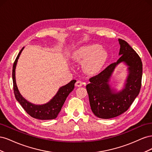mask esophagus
<instances>
[{
	"label": "esophagus",
	"mask_w": 152,
	"mask_h": 152,
	"mask_svg": "<svg viewBox=\"0 0 152 152\" xmlns=\"http://www.w3.org/2000/svg\"><path fill=\"white\" fill-rule=\"evenodd\" d=\"M83 85V82L80 80H77L75 83V86L77 87H81Z\"/></svg>",
	"instance_id": "1"
}]
</instances>
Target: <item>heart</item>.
I'll return each mask as SVG.
<instances>
[{"label": "heart", "instance_id": "1", "mask_svg": "<svg viewBox=\"0 0 152 152\" xmlns=\"http://www.w3.org/2000/svg\"><path fill=\"white\" fill-rule=\"evenodd\" d=\"M98 44H91L78 48L73 53L72 59L76 63H84V71L89 75H96L101 70L107 55Z\"/></svg>", "mask_w": 152, "mask_h": 152}]
</instances>
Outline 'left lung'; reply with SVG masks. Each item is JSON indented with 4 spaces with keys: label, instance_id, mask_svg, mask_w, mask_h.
<instances>
[{
    "label": "left lung",
    "instance_id": "8db88e82",
    "mask_svg": "<svg viewBox=\"0 0 152 152\" xmlns=\"http://www.w3.org/2000/svg\"><path fill=\"white\" fill-rule=\"evenodd\" d=\"M121 56L99 74L89 79L86 86L92 112L100 118L116 117L126 112L138 96L142 72L141 59L125 40L118 39ZM121 63L127 66V77L123 87L118 90L110 82L114 69Z\"/></svg>",
    "mask_w": 152,
    "mask_h": 152
}]
</instances>
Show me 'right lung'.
I'll list each match as a JSON object with an SVG mask.
<instances>
[{"mask_svg": "<svg viewBox=\"0 0 152 152\" xmlns=\"http://www.w3.org/2000/svg\"><path fill=\"white\" fill-rule=\"evenodd\" d=\"M25 47L23 48L16 57L12 67V81L13 88L15 98L21 107L32 117L39 120H51L56 118L61 111L63 105L65 103L66 98L71 92L74 89V85L76 80H71L68 84L59 87L56 94L54 97L50 99L46 103L42 104H36L27 101L23 98L20 93L17 87L16 82V68L20 54Z\"/></svg>", "mask_w": 152, "mask_h": 152, "instance_id": "add662e5", "label": "right lung"}]
</instances>
